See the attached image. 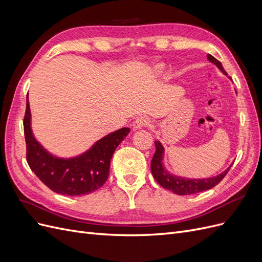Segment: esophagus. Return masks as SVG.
Masks as SVG:
<instances>
[{
	"instance_id": "34e87169",
	"label": "esophagus",
	"mask_w": 262,
	"mask_h": 262,
	"mask_svg": "<svg viewBox=\"0 0 262 262\" xmlns=\"http://www.w3.org/2000/svg\"><path fill=\"white\" fill-rule=\"evenodd\" d=\"M148 124H149V119L147 117L141 116L136 118V120H134L132 123V126L134 130H139V129L144 128V126H147Z\"/></svg>"
}]
</instances>
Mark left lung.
<instances>
[{"mask_svg":"<svg viewBox=\"0 0 262 262\" xmlns=\"http://www.w3.org/2000/svg\"><path fill=\"white\" fill-rule=\"evenodd\" d=\"M208 60L215 64L219 70H221V72L227 75L226 71L224 70L222 63L216 60L211 54H208ZM231 78V77H229ZM155 146L156 150L153 156V160L150 162V170H152L153 177L155 180L160 184L163 188L170 190L173 193L179 194V195H187V194H193L204 191V190H209L213 188L214 186H216L219 182L223 179L226 173L228 172L231 166L224 170L223 172H221L220 175L214 176L211 178H203V179H189L185 177H179L176 175H172L167 169L165 168V166L163 164V158H164V147L160 141H155Z\"/></svg>","mask_w":262,"mask_h":262,"instance_id":"left-lung-1","label":"left lung"}]
</instances>
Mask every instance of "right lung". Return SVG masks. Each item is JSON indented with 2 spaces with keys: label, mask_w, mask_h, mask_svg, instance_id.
Masks as SVG:
<instances>
[{
  "label": "right lung",
  "mask_w": 262,
  "mask_h": 262,
  "mask_svg": "<svg viewBox=\"0 0 262 262\" xmlns=\"http://www.w3.org/2000/svg\"><path fill=\"white\" fill-rule=\"evenodd\" d=\"M28 96L24 117V133L30 169L52 191L67 195L89 194L99 189L109 176L110 161L130 129L121 128L101 138L83 154L61 158L50 154L35 139L30 125Z\"/></svg>",
  "instance_id": "add662e5"
}]
</instances>
